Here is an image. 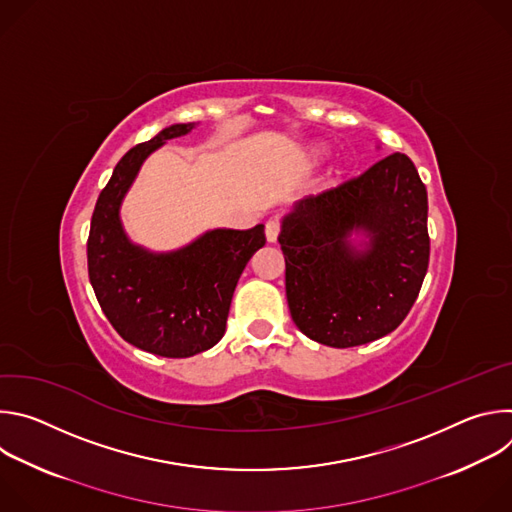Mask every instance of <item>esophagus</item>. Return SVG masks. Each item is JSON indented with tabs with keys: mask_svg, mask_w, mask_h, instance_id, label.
I'll return each instance as SVG.
<instances>
[{
	"mask_svg": "<svg viewBox=\"0 0 512 512\" xmlns=\"http://www.w3.org/2000/svg\"><path fill=\"white\" fill-rule=\"evenodd\" d=\"M279 231H281V225H279L277 218H269L267 225H265V237H267V241H269V243H275L277 237H279Z\"/></svg>",
	"mask_w": 512,
	"mask_h": 512,
	"instance_id": "esophagus-1",
	"label": "esophagus"
}]
</instances>
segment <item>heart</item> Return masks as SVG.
<instances>
[{"mask_svg":"<svg viewBox=\"0 0 512 512\" xmlns=\"http://www.w3.org/2000/svg\"><path fill=\"white\" fill-rule=\"evenodd\" d=\"M320 152H322L320 148H314V154H320Z\"/></svg>","mask_w":512,"mask_h":512,"instance_id":"1","label":"heart"}]
</instances>
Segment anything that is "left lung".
<instances>
[{"label": "left lung", "instance_id": "8db88e82", "mask_svg": "<svg viewBox=\"0 0 512 512\" xmlns=\"http://www.w3.org/2000/svg\"><path fill=\"white\" fill-rule=\"evenodd\" d=\"M354 234L363 235L358 246ZM277 241L296 326L332 348L373 342L405 320L427 273L425 184L405 154H391L300 200Z\"/></svg>", "mask_w": 512, "mask_h": 512}]
</instances>
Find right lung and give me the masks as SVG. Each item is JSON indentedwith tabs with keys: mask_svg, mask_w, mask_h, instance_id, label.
Segmentation results:
<instances>
[{
	"mask_svg": "<svg viewBox=\"0 0 512 512\" xmlns=\"http://www.w3.org/2000/svg\"><path fill=\"white\" fill-rule=\"evenodd\" d=\"M192 129L170 125L119 160L95 204L87 243L89 279L111 326L129 344L168 358L194 356L223 338L237 281L265 245L263 225L206 231L170 253H152L125 235L119 210L141 164Z\"/></svg>",
	"mask_w": 512,
	"mask_h": 512,
	"instance_id": "obj_1",
	"label": "right lung"
}]
</instances>
